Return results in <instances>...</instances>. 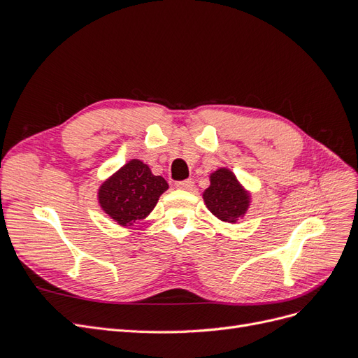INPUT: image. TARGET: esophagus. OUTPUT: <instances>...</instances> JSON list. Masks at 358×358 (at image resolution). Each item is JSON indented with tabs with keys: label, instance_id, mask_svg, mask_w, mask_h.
<instances>
[{
	"label": "esophagus",
	"instance_id": "esophagus-1",
	"mask_svg": "<svg viewBox=\"0 0 358 358\" xmlns=\"http://www.w3.org/2000/svg\"><path fill=\"white\" fill-rule=\"evenodd\" d=\"M178 189H183V191H189L192 187H194V180L192 179H187V180H180V182H176L175 185Z\"/></svg>",
	"mask_w": 358,
	"mask_h": 358
}]
</instances>
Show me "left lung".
Masks as SVG:
<instances>
[{
    "mask_svg": "<svg viewBox=\"0 0 358 358\" xmlns=\"http://www.w3.org/2000/svg\"><path fill=\"white\" fill-rule=\"evenodd\" d=\"M209 179L210 185L203 192L206 208L222 222L234 224L243 218L251 206V192L242 185L234 173L227 167H220L210 173Z\"/></svg>",
    "mask_w": 358,
    "mask_h": 358,
    "instance_id": "left-lung-1",
    "label": "left lung"
}]
</instances>
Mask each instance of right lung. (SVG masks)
<instances>
[{"instance_id":"add662e5","label":"right lung","mask_w":358,"mask_h":358,"mask_svg":"<svg viewBox=\"0 0 358 358\" xmlns=\"http://www.w3.org/2000/svg\"><path fill=\"white\" fill-rule=\"evenodd\" d=\"M169 189L162 176L137 158L129 159L99 188V203L107 216L122 227H131L154 210L161 194Z\"/></svg>"}]
</instances>
